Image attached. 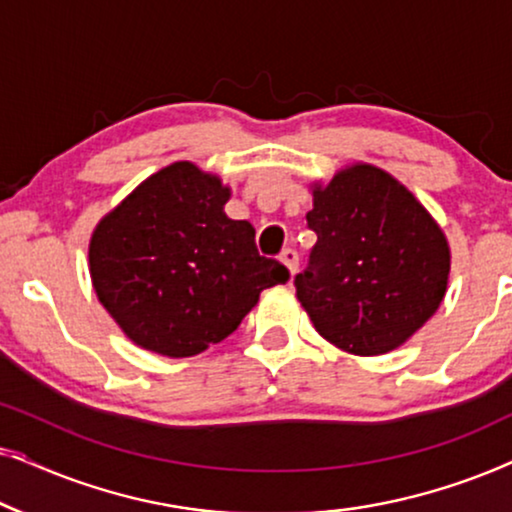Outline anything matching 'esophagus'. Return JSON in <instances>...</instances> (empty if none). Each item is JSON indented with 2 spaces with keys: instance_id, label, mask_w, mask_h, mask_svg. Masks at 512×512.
<instances>
[{
  "instance_id": "obj_1",
  "label": "esophagus",
  "mask_w": 512,
  "mask_h": 512,
  "mask_svg": "<svg viewBox=\"0 0 512 512\" xmlns=\"http://www.w3.org/2000/svg\"><path fill=\"white\" fill-rule=\"evenodd\" d=\"M279 261L286 265V270H289V275L293 277L298 272V254L293 249H284L282 256H279Z\"/></svg>"
}]
</instances>
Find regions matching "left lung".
I'll use <instances>...</instances> for the list:
<instances>
[{
	"label": "left lung",
	"mask_w": 512,
	"mask_h": 512,
	"mask_svg": "<svg viewBox=\"0 0 512 512\" xmlns=\"http://www.w3.org/2000/svg\"><path fill=\"white\" fill-rule=\"evenodd\" d=\"M317 233L296 296L321 338L354 356L405 345L443 303L450 242L422 202L370 163L310 181Z\"/></svg>",
	"instance_id": "left-lung-1"
}]
</instances>
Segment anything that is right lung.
<instances>
[{
	"mask_svg": "<svg viewBox=\"0 0 512 512\" xmlns=\"http://www.w3.org/2000/svg\"><path fill=\"white\" fill-rule=\"evenodd\" d=\"M230 186L191 160L163 167L97 221L90 282L125 338L186 359L226 340L289 270L258 256L249 221L223 212Z\"/></svg>",
	"mask_w": 512,
	"mask_h": 512,
	"instance_id": "right-lung-1",
	"label": "right lung"
}]
</instances>
